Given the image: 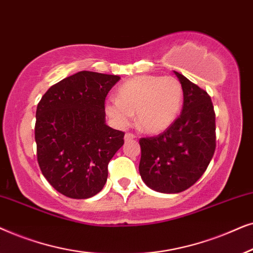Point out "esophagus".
Returning <instances> with one entry per match:
<instances>
[{
	"instance_id": "esophagus-1",
	"label": "esophagus",
	"mask_w": 253,
	"mask_h": 253,
	"mask_svg": "<svg viewBox=\"0 0 253 253\" xmlns=\"http://www.w3.org/2000/svg\"><path fill=\"white\" fill-rule=\"evenodd\" d=\"M133 139H135V135H134L133 133H126V134H125V141H130Z\"/></svg>"
}]
</instances>
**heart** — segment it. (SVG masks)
Wrapping results in <instances>:
<instances>
[{
    "label": "heart",
    "instance_id": "b5f03b06",
    "mask_svg": "<svg viewBox=\"0 0 253 253\" xmlns=\"http://www.w3.org/2000/svg\"><path fill=\"white\" fill-rule=\"evenodd\" d=\"M183 103V87L174 77L136 76L121 84L117 98L105 103V111L120 128L136 114V124L147 133H158L173 123Z\"/></svg>",
    "mask_w": 253,
    "mask_h": 253
}]
</instances>
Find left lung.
Instances as JSON below:
<instances>
[{
  "mask_svg": "<svg viewBox=\"0 0 253 253\" xmlns=\"http://www.w3.org/2000/svg\"><path fill=\"white\" fill-rule=\"evenodd\" d=\"M174 74L183 87L181 113L163 133L140 139L141 178L161 193H179L197 183L216 147L210 95L184 75Z\"/></svg>",
  "mask_w": 253,
  "mask_h": 253,
  "instance_id": "8db88e82",
  "label": "left lung"
}]
</instances>
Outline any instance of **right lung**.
<instances>
[{"instance_id": "right-lung-1", "label": "right lung", "mask_w": 253, "mask_h": 253, "mask_svg": "<svg viewBox=\"0 0 253 253\" xmlns=\"http://www.w3.org/2000/svg\"><path fill=\"white\" fill-rule=\"evenodd\" d=\"M117 75L79 72L47 90L37 106V160L47 181L73 199L96 195L125 133L105 124V98Z\"/></svg>"}]
</instances>
